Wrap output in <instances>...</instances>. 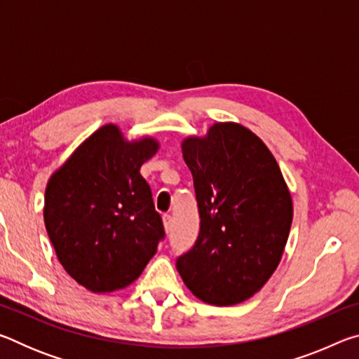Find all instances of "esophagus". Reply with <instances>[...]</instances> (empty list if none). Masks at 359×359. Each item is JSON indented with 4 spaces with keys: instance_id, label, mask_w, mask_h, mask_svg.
Wrapping results in <instances>:
<instances>
[{
    "instance_id": "34e87169",
    "label": "esophagus",
    "mask_w": 359,
    "mask_h": 359,
    "mask_svg": "<svg viewBox=\"0 0 359 359\" xmlns=\"http://www.w3.org/2000/svg\"><path fill=\"white\" fill-rule=\"evenodd\" d=\"M163 224H165V229L166 233H169V229H171V224H172V217L171 215H163Z\"/></svg>"
}]
</instances>
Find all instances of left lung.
<instances>
[{
	"label": "left lung",
	"instance_id": "obj_1",
	"mask_svg": "<svg viewBox=\"0 0 359 359\" xmlns=\"http://www.w3.org/2000/svg\"><path fill=\"white\" fill-rule=\"evenodd\" d=\"M193 175L198 239L175 261L199 299L233 306L269 280L288 241L293 203L276 158L238 123H215L182 144Z\"/></svg>",
	"mask_w": 359,
	"mask_h": 359
}]
</instances>
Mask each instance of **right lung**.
<instances>
[{"label":"right lung","instance_id":"1","mask_svg":"<svg viewBox=\"0 0 359 359\" xmlns=\"http://www.w3.org/2000/svg\"><path fill=\"white\" fill-rule=\"evenodd\" d=\"M158 142H126L115 125L95 131L46 188L44 222L65 271L93 293L128 287L160 241L161 215L139 169Z\"/></svg>","mask_w":359,"mask_h":359}]
</instances>
